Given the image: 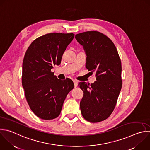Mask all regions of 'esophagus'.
Returning <instances> with one entry per match:
<instances>
[{
    "mask_svg": "<svg viewBox=\"0 0 150 150\" xmlns=\"http://www.w3.org/2000/svg\"><path fill=\"white\" fill-rule=\"evenodd\" d=\"M74 85H75V87H77L78 86V81L76 80H74Z\"/></svg>",
    "mask_w": 150,
    "mask_h": 150,
    "instance_id": "obj_1",
    "label": "esophagus"
}]
</instances>
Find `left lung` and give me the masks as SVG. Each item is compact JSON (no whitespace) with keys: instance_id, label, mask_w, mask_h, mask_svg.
Segmentation results:
<instances>
[{"instance_id":"left-lung-1","label":"left lung","mask_w":150,"mask_h":150,"mask_svg":"<svg viewBox=\"0 0 150 150\" xmlns=\"http://www.w3.org/2000/svg\"><path fill=\"white\" fill-rule=\"evenodd\" d=\"M77 41L86 54L85 67L94 72L96 81L79 83L83 92L80 109L84 119L98 122L107 119L113 112L122 88L121 61L113 42L98 31L76 34Z\"/></svg>"}]
</instances>
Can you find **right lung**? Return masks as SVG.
<instances>
[{
    "label": "right lung",
    "mask_w": 150,
    "mask_h": 150,
    "mask_svg": "<svg viewBox=\"0 0 150 150\" xmlns=\"http://www.w3.org/2000/svg\"><path fill=\"white\" fill-rule=\"evenodd\" d=\"M74 34L49 33L34 40L28 47L22 64V86L26 101L39 118L50 120L61 114L68 93L74 88L68 78L58 79L51 72L59 65Z\"/></svg>",
    "instance_id": "obj_1"
}]
</instances>
